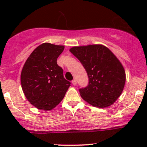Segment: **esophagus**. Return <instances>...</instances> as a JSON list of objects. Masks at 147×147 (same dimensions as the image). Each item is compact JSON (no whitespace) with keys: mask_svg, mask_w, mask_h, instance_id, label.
Here are the masks:
<instances>
[{"mask_svg":"<svg viewBox=\"0 0 147 147\" xmlns=\"http://www.w3.org/2000/svg\"><path fill=\"white\" fill-rule=\"evenodd\" d=\"M72 84H73V85H76V84H77V80H73L72 81Z\"/></svg>","mask_w":147,"mask_h":147,"instance_id":"esophagus-1","label":"esophagus"}]
</instances>
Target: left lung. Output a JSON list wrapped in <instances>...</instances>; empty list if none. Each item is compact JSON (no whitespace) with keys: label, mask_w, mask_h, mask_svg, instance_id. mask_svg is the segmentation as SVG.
I'll return each mask as SVG.
<instances>
[{"label":"left lung","mask_w":147,"mask_h":147,"mask_svg":"<svg viewBox=\"0 0 147 147\" xmlns=\"http://www.w3.org/2000/svg\"><path fill=\"white\" fill-rule=\"evenodd\" d=\"M69 51L87 72L89 84L80 89L82 98L92 106L105 108L121 95L126 81L124 67L108 47L102 45L76 46Z\"/></svg>","instance_id":"obj_1"}]
</instances>
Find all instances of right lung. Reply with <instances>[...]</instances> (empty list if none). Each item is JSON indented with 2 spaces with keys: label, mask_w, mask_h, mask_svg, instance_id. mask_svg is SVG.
Wrapping results in <instances>:
<instances>
[{
  "label": "right lung",
  "mask_w": 147,
  "mask_h": 147,
  "mask_svg": "<svg viewBox=\"0 0 147 147\" xmlns=\"http://www.w3.org/2000/svg\"><path fill=\"white\" fill-rule=\"evenodd\" d=\"M65 46L45 42L25 63L20 75L22 90L28 102L41 110H51L64 98L70 82L63 77L57 59Z\"/></svg>",
  "instance_id": "right-lung-1"
}]
</instances>
